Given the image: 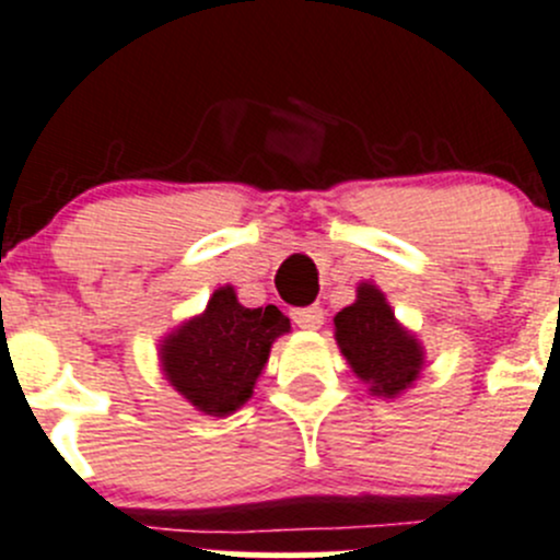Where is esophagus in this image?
Returning a JSON list of instances; mask_svg holds the SVG:
<instances>
[{
    "label": "esophagus",
    "mask_w": 560,
    "mask_h": 560,
    "mask_svg": "<svg viewBox=\"0 0 560 560\" xmlns=\"http://www.w3.org/2000/svg\"><path fill=\"white\" fill-rule=\"evenodd\" d=\"M292 319H295L298 327L303 330H319L325 325V312L319 306H308V308H295L292 312Z\"/></svg>",
    "instance_id": "obj_1"
}]
</instances>
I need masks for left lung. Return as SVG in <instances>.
<instances>
[{"label":"left lung","instance_id":"obj_1","mask_svg":"<svg viewBox=\"0 0 560 560\" xmlns=\"http://www.w3.org/2000/svg\"><path fill=\"white\" fill-rule=\"evenodd\" d=\"M336 343L369 393L376 398H398L420 380L425 369V347L395 319L385 292L371 281H360L352 306L332 316Z\"/></svg>","mask_w":560,"mask_h":560}]
</instances>
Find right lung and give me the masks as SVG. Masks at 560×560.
Wrapping results in <instances>:
<instances>
[{
  "label": "right lung",
  "instance_id": "right-lung-1",
  "mask_svg": "<svg viewBox=\"0 0 560 560\" xmlns=\"http://www.w3.org/2000/svg\"><path fill=\"white\" fill-rule=\"evenodd\" d=\"M290 332L276 306L246 308L233 284L213 290L202 314L189 316L160 341L162 376L197 411L228 417L252 398L270 347Z\"/></svg>",
  "mask_w": 560,
  "mask_h": 560
}]
</instances>
